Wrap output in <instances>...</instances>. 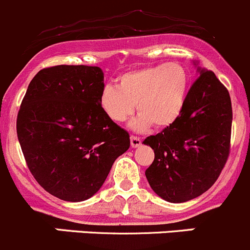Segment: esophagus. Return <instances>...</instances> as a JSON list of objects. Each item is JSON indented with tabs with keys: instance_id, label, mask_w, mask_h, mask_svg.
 Wrapping results in <instances>:
<instances>
[{
	"instance_id": "34e87169",
	"label": "esophagus",
	"mask_w": 250,
	"mask_h": 250,
	"mask_svg": "<svg viewBox=\"0 0 250 250\" xmlns=\"http://www.w3.org/2000/svg\"><path fill=\"white\" fill-rule=\"evenodd\" d=\"M130 142H131V147L137 148L141 146V138L137 137V136H131Z\"/></svg>"
}]
</instances>
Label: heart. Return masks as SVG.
I'll use <instances>...</instances> for the list:
<instances>
[{
  "instance_id": "1",
  "label": "heart",
  "mask_w": 250,
  "mask_h": 250,
  "mask_svg": "<svg viewBox=\"0 0 250 250\" xmlns=\"http://www.w3.org/2000/svg\"><path fill=\"white\" fill-rule=\"evenodd\" d=\"M189 90V74L182 64L170 62L127 71L118 78V87L105 85L100 95L102 112L114 123H123L135 112L130 123L135 131L154 125L169 127L185 109Z\"/></svg>"
}]
</instances>
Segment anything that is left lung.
<instances>
[{
    "label": "left lung",
    "instance_id": "left-lung-1",
    "mask_svg": "<svg viewBox=\"0 0 250 250\" xmlns=\"http://www.w3.org/2000/svg\"><path fill=\"white\" fill-rule=\"evenodd\" d=\"M193 64L199 76L189 88L181 117L143 141L154 150L146 177L153 191L170 203H184L208 191L229 153V91L212 71Z\"/></svg>",
    "mask_w": 250,
    "mask_h": 250
}]
</instances>
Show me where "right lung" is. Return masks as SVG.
Here are the masks:
<instances>
[{"instance_id": "add662e5", "label": "right lung", "mask_w": 250, "mask_h": 250, "mask_svg": "<svg viewBox=\"0 0 250 250\" xmlns=\"http://www.w3.org/2000/svg\"><path fill=\"white\" fill-rule=\"evenodd\" d=\"M98 66L56 65L30 81L17 118L29 170L48 193L81 202L97 193L130 136L100 107Z\"/></svg>"}]
</instances>
